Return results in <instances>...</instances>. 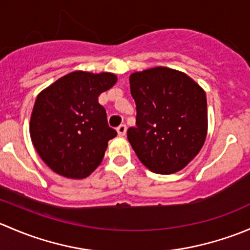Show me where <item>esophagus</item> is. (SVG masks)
Returning <instances> with one entry per match:
<instances>
[{"mask_svg": "<svg viewBox=\"0 0 250 250\" xmlns=\"http://www.w3.org/2000/svg\"><path fill=\"white\" fill-rule=\"evenodd\" d=\"M117 133L120 137H125V133H127V127H125V125H121L117 127Z\"/></svg>", "mask_w": 250, "mask_h": 250, "instance_id": "1", "label": "esophagus"}]
</instances>
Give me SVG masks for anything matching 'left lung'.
Returning <instances> with one entry per match:
<instances>
[{
    "mask_svg": "<svg viewBox=\"0 0 250 250\" xmlns=\"http://www.w3.org/2000/svg\"><path fill=\"white\" fill-rule=\"evenodd\" d=\"M129 84L137 105V125L127 132L133 150L151 172H179L206 141V92L186 74L165 66L134 72Z\"/></svg>",
    "mask_w": 250,
    "mask_h": 250,
    "instance_id": "1",
    "label": "left lung"
}]
</instances>
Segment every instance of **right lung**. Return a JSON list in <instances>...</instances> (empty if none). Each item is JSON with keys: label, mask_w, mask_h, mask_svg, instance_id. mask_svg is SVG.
Wrapping results in <instances>:
<instances>
[{"label": "right lung", "mask_w": 250, "mask_h": 250, "mask_svg": "<svg viewBox=\"0 0 250 250\" xmlns=\"http://www.w3.org/2000/svg\"><path fill=\"white\" fill-rule=\"evenodd\" d=\"M117 82L111 72L74 71L60 77L36 98L30 137L37 153L57 174L69 179L90 175L117 132L107 125L98 97Z\"/></svg>", "instance_id": "right-lung-1"}]
</instances>
